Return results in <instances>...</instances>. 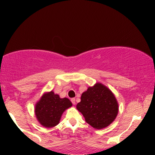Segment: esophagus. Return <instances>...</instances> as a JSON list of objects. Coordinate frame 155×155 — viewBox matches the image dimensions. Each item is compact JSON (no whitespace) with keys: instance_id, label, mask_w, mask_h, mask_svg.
<instances>
[{"instance_id":"34e87169","label":"esophagus","mask_w":155,"mask_h":155,"mask_svg":"<svg viewBox=\"0 0 155 155\" xmlns=\"http://www.w3.org/2000/svg\"><path fill=\"white\" fill-rule=\"evenodd\" d=\"M71 101V102H72L73 104H74V105L76 104V100H75V98H72Z\"/></svg>"}]
</instances>
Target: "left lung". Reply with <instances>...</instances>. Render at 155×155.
<instances>
[{
    "instance_id": "8db88e82",
    "label": "left lung",
    "mask_w": 155,
    "mask_h": 155,
    "mask_svg": "<svg viewBox=\"0 0 155 155\" xmlns=\"http://www.w3.org/2000/svg\"><path fill=\"white\" fill-rule=\"evenodd\" d=\"M76 108L84 117L85 121L96 129L107 127L118 113V104L111 90L97 83L83 92L81 102Z\"/></svg>"
}]
</instances>
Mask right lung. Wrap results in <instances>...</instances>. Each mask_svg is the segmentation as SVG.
<instances>
[{
    "mask_svg": "<svg viewBox=\"0 0 155 155\" xmlns=\"http://www.w3.org/2000/svg\"><path fill=\"white\" fill-rule=\"evenodd\" d=\"M72 106L67 97L60 96L51 91L44 94L35 106V116L42 125L46 127H54L59 123L63 111Z\"/></svg>",
    "mask_w": 155,
    "mask_h": 155,
    "instance_id": "obj_1",
    "label": "right lung"
}]
</instances>
